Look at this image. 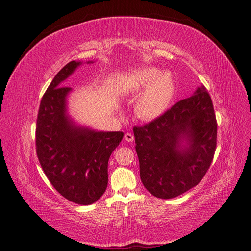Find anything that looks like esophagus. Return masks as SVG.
Segmentation results:
<instances>
[{"label":"esophagus","instance_id":"34e87169","mask_svg":"<svg viewBox=\"0 0 251 251\" xmlns=\"http://www.w3.org/2000/svg\"><path fill=\"white\" fill-rule=\"evenodd\" d=\"M125 139L126 140V142H133L134 140V136H133V134H131V133H126L125 134Z\"/></svg>","mask_w":251,"mask_h":251}]
</instances>
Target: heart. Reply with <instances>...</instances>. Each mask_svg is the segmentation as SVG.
I'll list each match as a JSON object with an SVG mask.
<instances>
[{"label":"heart","instance_id":"heart-1","mask_svg":"<svg viewBox=\"0 0 251 251\" xmlns=\"http://www.w3.org/2000/svg\"><path fill=\"white\" fill-rule=\"evenodd\" d=\"M132 91L145 90L137 99L135 111L138 117L153 120L167 111L175 95L174 78L169 72H160L155 68L138 70L130 76Z\"/></svg>","mask_w":251,"mask_h":251}]
</instances>
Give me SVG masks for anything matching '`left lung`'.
I'll use <instances>...</instances> for the list:
<instances>
[{"label": "left lung", "mask_w": 251, "mask_h": 251, "mask_svg": "<svg viewBox=\"0 0 251 251\" xmlns=\"http://www.w3.org/2000/svg\"><path fill=\"white\" fill-rule=\"evenodd\" d=\"M144 186L161 199L175 198L196 186L216 150L217 122L204 86L176 102L160 117L134 126Z\"/></svg>", "instance_id": "1"}]
</instances>
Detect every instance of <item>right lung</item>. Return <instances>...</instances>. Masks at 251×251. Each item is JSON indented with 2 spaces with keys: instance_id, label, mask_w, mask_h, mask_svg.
Here are the masks:
<instances>
[{
  "instance_id": "add662e5",
  "label": "right lung",
  "mask_w": 251,
  "mask_h": 251,
  "mask_svg": "<svg viewBox=\"0 0 251 251\" xmlns=\"http://www.w3.org/2000/svg\"><path fill=\"white\" fill-rule=\"evenodd\" d=\"M81 64L75 60L67 64L42 97L36 124V152L53 187L72 202L88 205L105 192L109 156L124 133L76 126L67 114L71 88L62 83Z\"/></svg>"
}]
</instances>
